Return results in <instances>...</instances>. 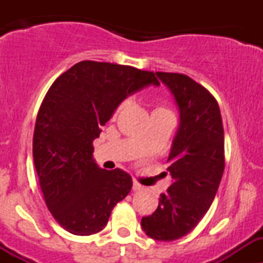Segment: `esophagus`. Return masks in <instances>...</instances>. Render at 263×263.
I'll list each match as a JSON object with an SVG mask.
<instances>
[{
  "label": "esophagus",
  "mask_w": 263,
  "mask_h": 263,
  "mask_svg": "<svg viewBox=\"0 0 263 263\" xmlns=\"http://www.w3.org/2000/svg\"><path fill=\"white\" fill-rule=\"evenodd\" d=\"M132 188H134V191H140L142 190V185L137 181H134V185H132Z\"/></svg>",
  "instance_id": "1"
}]
</instances>
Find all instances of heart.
I'll return each instance as SVG.
<instances>
[{
	"instance_id": "1",
	"label": "heart",
	"mask_w": 263,
	"mask_h": 263,
	"mask_svg": "<svg viewBox=\"0 0 263 263\" xmlns=\"http://www.w3.org/2000/svg\"><path fill=\"white\" fill-rule=\"evenodd\" d=\"M126 100H124V102H122V103H119L118 105H117V108L115 109V113H113V117H117L119 115V112H121L122 109H123V107L124 105H126ZM154 112H171V110L168 109V108H165L164 107V105H161V104H158L155 107V109H154ZM153 112V113H154Z\"/></svg>"
}]
</instances>
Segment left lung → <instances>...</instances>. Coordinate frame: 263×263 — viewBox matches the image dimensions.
<instances>
[{
    "label": "left lung",
    "mask_w": 263,
    "mask_h": 263,
    "mask_svg": "<svg viewBox=\"0 0 263 263\" xmlns=\"http://www.w3.org/2000/svg\"><path fill=\"white\" fill-rule=\"evenodd\" d=\"M156 75L176 98L181 124L166 160L173 183L141 227L153 239L172 242L195 229L213 203L225 168L224 128L206 87L183 73Z\"/></svg>",
    "instance_id": "8db88e82"
}]
</instances>
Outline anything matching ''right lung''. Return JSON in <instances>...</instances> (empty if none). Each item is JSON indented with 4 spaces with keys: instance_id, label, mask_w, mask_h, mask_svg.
<instances>
[{
    "instance_id": "add662e5",
    "label": "right lung",
    "mask_w": 263,
    "mask_h": 263,
    "mask_svg": "<svg viewBox=\"0 0 263 263\" xmlns=\"http://www.w3.org/2000/svg\"><path fill=\"white\" fill-rule=\"evenodd\" d=\"M150 84L159 85L153 71L81 61L47 91L34 128V164L47 208L71 234L100 232L131 191L126 172L105 171L94 163L92 141L117 105Z\"/></svg>"
}]
</instances>
